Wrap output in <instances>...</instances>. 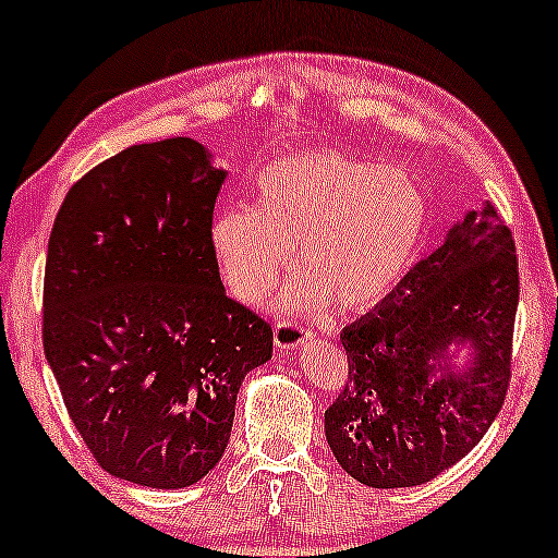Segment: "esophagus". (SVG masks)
<instances>
[{
	"mask_svg": "<svg viewBox=\"0 0 558 558\" xmlns=\"http://www.w3.org/2000/svg\"><path fill=\"white\" fill-rule=\"evenodd\" d=\"M312 330L301 325V322H277L274 325V341L279 349H298L303 341H308Z\"/></svg>",
	"mask_w": 558,
	"mask_h": 558,
	"instance_id": "esophagus-1",
	"label": "esophagus"
}]
</instances>
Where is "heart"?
Listing matches in <instances>:
<instances>
[{"instance_id": "1", "label": "heart", "mask_w": 558, "mask_h": 558, "mask_svg": "<svg viewBox=\"0 0 558 558\" xmlns=\"http://www.w3.org/2000/svg\"><path fill=\"white\" fill-rule=\"evenodd\" d=\"M257 201L211 217L209 239L226 287L257 303L298 246L303 271L274 298L284 314L332 301L365 312L405 277L427 228V198L411 174L341 153H298L263 169Z\"/></svg>"}]
</instances>
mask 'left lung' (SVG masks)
Here are the masks:
<instances>
[{
    "instance_id": "1",
    "label": "left lung",
    "mask_w": 558,
    "mask_h": 558,
    "mask_svg": "<svg viewBox=\"0 0 558 558\" xmlns=\"http://www.w3.org/2000/svg\"><path fill=\"white\" fill-rule=\"evenodd\" d=\"M515 308V244L486 201L343 327L349 384L325 411L338 464L373 489H403L468 457L505 403Z\"/></svg>"
}]
</instances>
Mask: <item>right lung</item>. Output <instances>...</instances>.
<instances>
[{
	"label": "right lung",
	"instance_id": "obj_1",
	"mask_svg": "<svg viewBox=\"0 0 558 558\" xmlns=\"http://www.w3.org/2000/svg\"><path fill=\"white\" fill-rule=\"evenodd\" d=\"M226 177L187 136L134 145L74 182L50 231L45 357L96 462L136 486L204 478L271 360V325L226 295L211 252Z\"/></svg>",
	"mask_w": 558,
	"mask_h": 558
}]
</instances>
